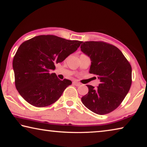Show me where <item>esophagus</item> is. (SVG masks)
I'll list each match as a JSON object with an SVG mask.
<instances>
[{"label": "esophagus", "instance_id": "esophagus-1", "mask_svg": "<svg viewBox=\"0 0 147 147\" xmlns=\"http://www.w3.org/2000/svg\"><path fill=\"white\" fill-rule=\"evenodd\" d=\"M73 84H74V86H79L80 85V84L78 83V82H73Z\"/></svg>", "mask_w": 147, "mask_h": 147}]
</instances>
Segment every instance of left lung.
<instances>
[{
	"instance_id": "obj_1",
	"label": "left lung",
	"mask_w": 147,
	"mask_h": 147,
	"mask_svg": "<svg viewBox=\"0 0 147 147\" xmlns=\"http://www.w3.org/2000/svg\"><path fill=\"white\" fill-rule=\"evenodd\" d=\"M80 48L90 57L89 73L100 79L98 87L87 85L88 93L82 102L87 108L98 115H105L117 108L128 93L131 84L130 63L117 47L104 41L82 42Z\"/></svg>"
}]
</instances>
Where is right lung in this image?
Masks as SVG:
<instances>
[{"label": "right lung", "instance_id": "obj_1", "mask_svg": "<svg viewBox=\"0 0 147 147\" xmlns=\"http://www.w3.org/2000/svg\"><path fill=\"white\" fill-rule=\"evenodd\" d=\"M81 43L54 35H41L23 42L13 59L15 85L22 97L38 108L58 100L72 82L60 80L51 70L75 52Z\"/></svg>", "mask_w": 147, "mask_h": 147}]
</instances>
